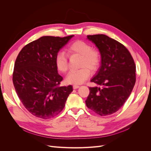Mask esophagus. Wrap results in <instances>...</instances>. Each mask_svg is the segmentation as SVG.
<instances>
[{"instance_id": "esophagus-1", "label": "esophagus", "mask_w": 151, "mask_h": 151, "mask_svg": "<svg viewBox=\"0 0 151 151\" xmlns=\"http://www.w3.org/2000/svg\"><path fill=\"white\" fill-rule=\"evenodd\" d=\"M79 85H77V84H74V86H73V88H74V89H77V88H79Z\"/></svg>"}]
</instances>
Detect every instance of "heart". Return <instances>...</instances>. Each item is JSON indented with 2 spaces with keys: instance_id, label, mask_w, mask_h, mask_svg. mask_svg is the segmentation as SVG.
I'll return each mask as SVG.
<instances>
[{
  "instance_id": "heart-1",
  "label": "heart",
  "mask_w": 151,
  "mask_h": 151,
  "mask_svg": "<svg viewBox=\"0 0 151 151\" xmlns=\"http://www.w3.org/2000/svg\"><path fill=\"white\" fill-rule=\"evenodd\" d=\"M69 55H78L81 56L79 67L76 70L70 71L66 77L68 84H80L83 83L90 76V69L92 72L97 70L101 63V55L98 50L92 48L91 45L82 40L75 41L68 45L67 48ZM55 63L57 70L65 73L68 68V58L67 55L62 51L57 53Z\"/></svg>"
}]
</instances>
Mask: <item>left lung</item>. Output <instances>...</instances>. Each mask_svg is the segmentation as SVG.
Returning a JSON list of instances; mask_svg holds the SVG:
<instances>
[{
    "mask_svg": "<svg viewBox=\"0 0 151 151\" xmlns=\"http://www.w3.org/2000/svg\"><path fill=\"white\" fill-rule=\"evenodd\" d=\"M101 53V65L91 80L101 87H89L87 107L100 116L116 112L127 101L135 81V64L124 45L104 35H88Z\"/></svg>",
    "mask_w": 151,
    "mask_h": 151,
    "instance_id": "left-lung-1",
    "label": "left lung"
}]
</instances>
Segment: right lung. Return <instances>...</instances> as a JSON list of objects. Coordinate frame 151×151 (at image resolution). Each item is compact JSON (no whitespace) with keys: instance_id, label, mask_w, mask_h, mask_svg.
Returning a JSON list of instances; mask_svg holds the SVG:
<instances>
[{"instance_id":"obj_1","label":"right lung","mask_w":151,"mask_h":151,"mask_svg":"<svg viewBox=\"0 0 151 151\" xmlns=\"http://www.w3.org/2000/svg\"><path fill=\"white\" fill-rule=\"evenodd\" d=\"M74 35L45 36L26 45L18 54L12 81L16 93L32 115L50 119L65 106L72 86H60L62 77L55 63L57 52Z\"/></svg>"}]
</instances>
